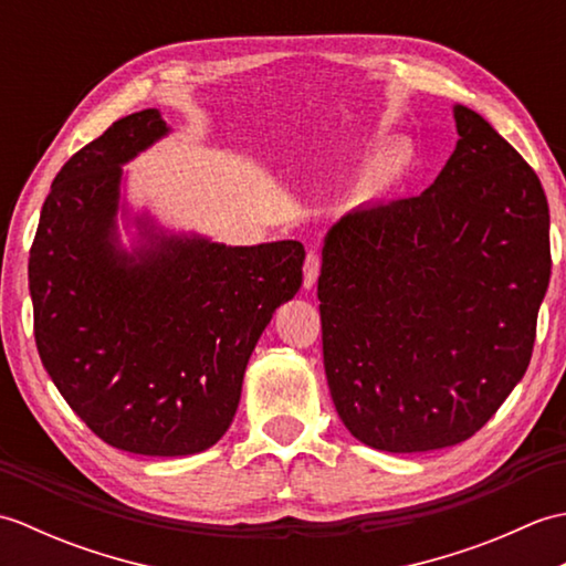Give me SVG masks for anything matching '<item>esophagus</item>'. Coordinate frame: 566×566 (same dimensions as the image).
I'll return each instance as SVG.
<instances>
[{
    "label": "esophagus",
    "instance_id": "1",
    "mask_svg": "<svg viewBox=\"0 0 566 566\" xmlns=\"http://www.w3.org/2000/svg\"><path fill=\"white\" fill-rule=\"evenodd\" d=\"M318 272H321V258H318V252H308L306 262H304V286H306V290H311V286L316 284Z\"/></svg>",
    "mask_w": 566,
    "mask_h": 566
}]
</instances>
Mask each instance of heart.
I'll list each match as a JSON object with an SVG mask.
<instances>
[{
    "mask_svg": "<svg viewBox=\"0 0 566 566\" xmlns=\"http://www.w3.org/2000/svg\"><path fill=\"white\" fill-rule=\"evenodd\" d=\"M403 167H406L403 155H401V158H396V160L387 163L384 167H379V170H375V172H371V177H369L371 189H387L394 182H399V177L403 175Z\"/></svg>",
    "mask_w": 566,
    "mask_h": 566,
    "instance_id": "1",
    "label": "heart"
}]
</instances>
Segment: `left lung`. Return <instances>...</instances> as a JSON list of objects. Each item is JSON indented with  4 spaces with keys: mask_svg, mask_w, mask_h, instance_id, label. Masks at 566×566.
<instances>
[{
    "mask_svg": "<svg viewBox=\"0 0 566 566\" xmlns=\"http://www.w3.org/2000/svg\"><path fill=\"white\" fill-rule=\"evenodd\" d=\"M460 140L423 195L359 207L323 243V365L345 428L384 452L464 442L533 357L549 284L535 170L454 106Z\"/></svg>",
    "mask_w": 566,
    "mask_h": 566,
    "instance_id": "8db88e82",
    "label": "left lung"
}]
</instances>
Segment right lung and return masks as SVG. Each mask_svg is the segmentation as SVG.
<instances>
[{
  "mask_svg": "<svg viewBox=\"0 0 566 566\" xmlns=\"http://www.w3.org/2000/svg\"><path fill=\"white\" fill-rule=\"evenodd\" d=\"M158 109L118 118L63 165L29 258L33 335L57 391L112 448L195 454L231 426L274 308L302 286L304 245L228 248L155 233L118 248L122 165L167 134Z\"/></svg>",
  "mask_w": 566,
  "mask_h": 566,
  "instance_id": "add662e5",
  "label": "right lung"
}]
</instances>
